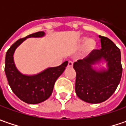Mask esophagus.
Masks as SVG:
<instances>
[{
  "label": "esophagus",
  "mask_w": 126,
  "mask_h": 126,
  "mask_svg": "<svg viewBox=\"0 0 126 126\" xmlns=\"http://www.w3.org/2000/svg\"><path fill=\"white\" fill-rule=\"evenodd\" d=\"M68 67H73V62H71V61H69L68 62V65H67Z\"/></svg>",
  "instance_id": "esophagus-1"
}]
</instances>
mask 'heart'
<instances>
[{
  "label": "heart",
  "mask_w": 126,
  "mask_h": 126,
  "mask_svg": "<svg viewBox=\"0 0 126 126\" xmlns=\"http://www.w3.org/2000/svg\"><path fill=\"white\" fill-rule=\"evenodd\" d=\"M79 46L85 45V49L87 52H91L96 48V42L93 39H86L85 37L82 38L79 41Z\"/></svg>",
  "instance_id": "1"
}]
</instances>
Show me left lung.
Here are the masks:
<instances>
[{"label": "left lung", "mask_w": 126, "mask_h": 126, "mask_svg": "<svg viewBox=\"0 0 126 126\" xmlns=\"http://www.w3.org/2000/svg\"><path fill=\"white\" fill-rule=\"evenodd\" d=\"M101 49L93 50L87 57L74 63L76 71L75 92L82 100L100 103L108 100L120 83L122 76L121 51L110 39L99 36ZM101 61L107 69L93 67Z\"/></svg>", "instance_id": "8db88e82"}]
</instances>
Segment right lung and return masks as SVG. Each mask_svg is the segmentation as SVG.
Instances as JSON below:
<instances>
[{
	"mask_svg": "<svg viewBox=\"0 0 126 126\" xmlns=\"http://www.w3.org/2000/svg\"><path fill=\"white\" fill-rule=\"evenodd\" d=\"M44 36V32H39L20 39L10 47L5 54V72L8 84L14 94L26 103L38 104L47 100L52 93L56 80L68 64L66 61L58 67L47 68L33 75H23L18 71L14 59L17 47L28 38H41Z\"/></svg>",
	"mask_w": 126,
	"mask_h": 126,
	"instance_id": "obj_1",
	"label": "right lung"
}]
</instances>
